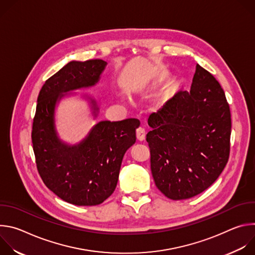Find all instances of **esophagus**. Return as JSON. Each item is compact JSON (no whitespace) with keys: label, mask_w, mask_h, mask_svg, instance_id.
<instances>
[{"label":"esophagus","mask_w":255,"mask_h":255,"mask_svg":"<svg viewBox=\"0 0 255 255\" xmlns=\"http://www.w3.org/2000/svg\"><path fill=\"white\" fill-rule=\"evenodd\" d=\"M145 136H146V134H145V130L143 128H138L136 130V137H137V140L139 141H143L145 139Z\"/></svg>","instance_id":"obj_1"}]
</instances>
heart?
I'll return each mask as SVG.
<instances>
[{
  "label": "heart",
  "mask_w": 255,
  "mask_h": 255,
  "mask_svg": "<svg viewBox=\"0 0 255 255\" xmlns=\"http://www.w3.org/2000/svg\"><path fill=\"white\" fill-rule=\"evenodd\" d=\"M164 79V72L158 68H152L143 72L131 84V89L133 92L142 93L151 88L156 87Z\"/></svg>",
  "instance_id": "1"
}]
</instances>
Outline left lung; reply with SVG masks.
<instances>
[{
  "instance_id": "1",
  "label": "left lung",
  "mask_w": 255,
  "mask_h": 255,
  "mask_svg": "<svg viewBox=\"0 0 255 255\" xmlns=\"http://www.w3.org/2000/svg\"><path fill=\"white\" fill-rule=\"evenodd\" d=\"M146 135L157 189L186 200L207 190L226 166L231 115L218 81L197 64L191 91L179 90L149 117Z\"/></svg>"
}]
</instances>
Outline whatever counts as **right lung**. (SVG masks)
Wrapping results in <instances>:
<instances>
[{
  "label": "right lung",
  "instance_id": "right-lung-1",
  "mask_svg": "<svg viewBox=\"0 0 255 255\" xmlns=\"http://www.w3.org/2000/svg\"><path fill=\"white\" fill-rule=\"evenodd\" d=\"M107 65L102 59L70 61L49 78L39 93L32 127L33 150L45 186L61 200L77 206H96L116 189L125 152L136 141V119L101 121L77 144L62 141L55 110L77 90L96 86ZM69 92V94L67 93ZM97 118V101L84 94Z\"/></svg>",
  "mask_w": 255,
  "mask_h": 255
}]
</instances>
